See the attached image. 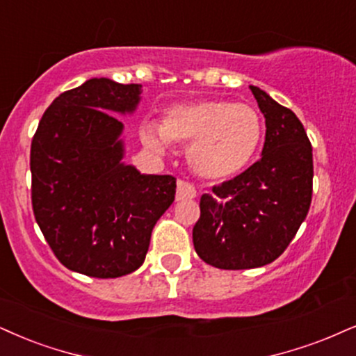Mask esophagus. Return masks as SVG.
Listing matches in <instances>:
<instances>
[{
    "instance_id": "esophagus-1",
    "label": "esophagus",
    "mask_w": 356,
    "mask_h": 356,
    "mask_svg": "<svg viewBox=\"0 0 356 356\" xmlns=\"http://www.w3.org/2000/svg\"><path fill=\"white\" fill-rule=\"evenodd\" d=\"M196 198V188L191 183L185 181V179H179L177 186V200L178 201H186Z\"/></svg>"
}]
</instances>
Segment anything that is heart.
I'll use <instances>...</instances> for the list:
<instances>
[{"label":"heart","mask_w":356,"mask_h":356,"mask_svg":"<svg viewBox=\"0 0 356 356\" xmlns=\"http://www.w3.org/2000/svg\"><path fill=\"white\" fill-rule=\"evenodd\" d=\"M264 135L259 112L249 104L204 99L166 108L161 125L145 122L140 138L145 147L163 153L170 143L187 145L191 170L209 181L229 179L248 168Z\"/></svg>","instance_id":"b5f03b06"}]
</instances>
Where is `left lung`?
<instances>
[{
	"label": "left lung",
	"mask_w": 356,
	"mask_h": 356,
	"mask_svg": "<svg viewBox=\"0 0 356 356\" xmlns=\"http://www.w3.org/2000/svg\"><path fill=\"white\" fill-rule=\"evenodd\" d=\"M251 87L266 118L261 160L201 196L193 227L206 264L239 270L270 264L291 244L312 201V145L291 108Z\"/></svg>",
	"instance_id": "obj_1"
}]
</instances>
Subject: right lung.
<instances>
[{"label": "right lung", "mask_w": 356, "mask_h": 356, "mask_svg": "<svg viewBox=\"0 0 356 356\" xmlns=\"http://www.w3.org/2000/svg\"><path fill=\"white\" fill-rule=\"evenodd\" d=\"M140 84L94 77L54 99L31 143L36 222L60 264L113 279L137 270L153 226L175 201L171 175H142L124 161V124Z\"/></svg>", "instance_id": "right-lung-1"}]
</instances>
